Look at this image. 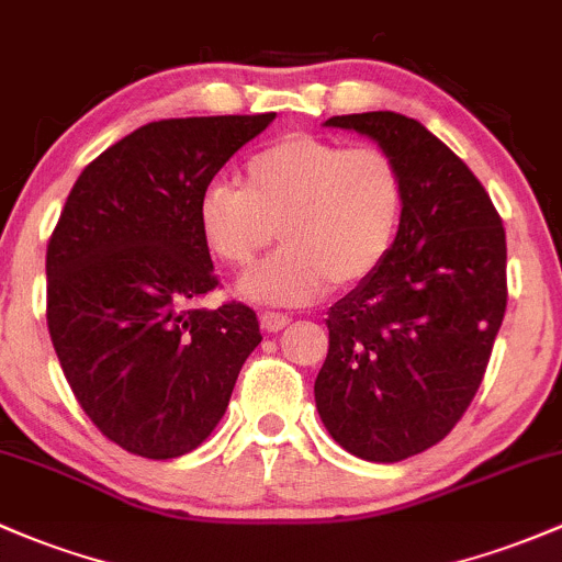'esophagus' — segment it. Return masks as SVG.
I'll use <instances>...</instances> for the list:
<instances>
[{
  "label": "esophagus",
  "instance_id": "esophagus-1",
  "mask_svg": "<svg viewBox=\"0 0 562 562\" xmlns=\"http://www.w3.org/2000/svg\"><path fill=\"white\" fill-rule=\"evenodd\" d=\"M291 323V317L282 315V312H263L261 315V328L266 334H277V330H282Z\"/></svg>",
  "mask_w": 562,
  "mask_h": 562
}]
</instances>
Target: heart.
Returning <instances> with one entry per match:
<instances>
[{"label": "heart", "instance_id": "obj_1", "mask_svg": "<svg viewBox=\"0 0 562 562\" xmlns=\"http://www.w3.org/2000/svg\"><path fill=\"white\" fill-rule=\"evenodd\" d=\"M404 204V177L385 150L291 134L247 158L241 188L210 182L196 221L206 250L236 269L256 261L277 232L285 247L247 271L236 293L258 304H304L328 282L369 280L393 250Z\"/></svg>", "mask_w": 562, "mask_h": 562}]
</instances>
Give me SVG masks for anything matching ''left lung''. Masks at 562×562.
I'll list each match as a JSON object with an SVG mask.
<instances>
[{
  "mask_svg": "<svg viewBox=\"0 0 562 562\" xmlns=\"http://www.w3.org/2000/svg\"><path fill=\"white\" fill-rule=\"evenodd\" d=\"M398 164L404 217L385 263L328 312L315 380L339 447L398 463L445 439L482 385L506 312V234L474 172L415 117L334 115Z\"/></svg>",
  "mask_w": 562,
  "mask_h": 562,
  "instance_id": "8db88e82",
  "label": "left lung"
}]
</instances>
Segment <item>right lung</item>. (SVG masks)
Instances as JSON below:
<instances>
[{"label":"right lung","instance_id":"add662e5","mask_svg":"<svg viewBox=\"0 0 562 562\" xmlns=\"http://www.w3.org/2000/svg\"><path fill=\"white\" fill-rule=\"evenodd\" d=\"M271 121L147 123L69 191L47 245V328L82 412L123 450L150 460L196 450L261 345L250 306L191 304L217 285L199 196Z\"/></svg>","mask_w":562,"mask_h":562}]
</instances>
